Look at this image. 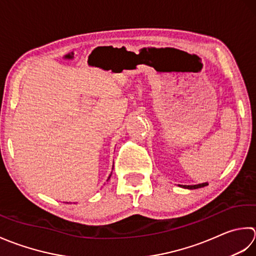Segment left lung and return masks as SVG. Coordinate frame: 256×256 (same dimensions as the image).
Here are the masks:
<instances>
[{"label": "left lung", "mask_w": 256, "mask_h": 256, "mask_svg": "<svg viewBox=\"0 0 256 256\" xmlns=\"http://www.w3.org/2000/svg\"><path fill=\"white\" fill-rule=\"evenodd\" d=\"M208 186V182H206V184H194V186H181L186 188V189H199V188H202V186Z\"/></svg>", "instance_id": "8db88e82"}]
</instances>
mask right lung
Returning a JSON list of instances; mask_svg holds the SVG:
<instances>
[{
	"mask_svg": "<svg viewBox=\"0 0 256 256\" xmlns=\"http://www.w3.org/2000/svg\"><path fill=\"white\" fill-rule=\"evenodd\" d=\"M112 169H114V168H112Z\"/></svg>",
	"mask_w": 256,
	"mask_h": 256,
	"instance_id": "add662e5",
	"label": "right lung"
}]
</instances>
